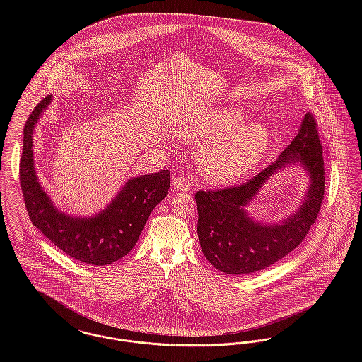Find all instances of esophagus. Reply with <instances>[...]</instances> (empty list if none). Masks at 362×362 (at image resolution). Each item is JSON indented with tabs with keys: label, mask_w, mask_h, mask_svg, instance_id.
I'll list each match as a JSON object with an SVG mask.
<instances>
[{
	"label": "esophagus",
	"mask_w": 362,
	"mask_h": 362,
	"mask_svg": "<svg viewBox=\"0 0 362 362\" xmlns=\"http://www.w3.org/2000/svg\"><path fill=\"white\" fill-rule=\"evenodd\" d=\"M173 187L179 191H189L192 186L186 176H175L173 177Z\"/></svg>",
	"instance_id": "obj_1"
}]
</instances>
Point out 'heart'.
I'll use <instances>...</instances> for the list:
<instances>
[{
    "label": "heart",
    "instance_id": "b5f03b06",
    "mask_svg": "<svg viewBox=\"0 0 362 362\" xmlns=\"http://www.w3.org/2000/svg\"><path fill=\"white\" fill-rule=\"evenodd\" d=\"M247 114L235 107L198 111L176 126L177 136L195 145L198 165L207 180L223 185L250 171L270 144L263 122H245Z\"/></svg>",
    "mask_w": 362,
    "mask_h": 362
}]
</instances>
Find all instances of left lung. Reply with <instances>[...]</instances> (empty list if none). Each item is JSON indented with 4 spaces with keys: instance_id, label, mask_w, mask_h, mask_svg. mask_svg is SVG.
Returning <instances> with one entry per match:
<instances>
[{
    "instance_id": "left-lung-1",
    "label": "left lung",
    "mask_w": 362,
    "mask_h": 362,
    "mask_svg": "<svg viewBox=\"0 0 362 362\" xmlns=\"http://www.w3.org/2000/svg\"><path fill=\"white\" fill-rule=\"evenodd\" d=\"M300 165L310 183L302 205L278 223L258 222L245 209L276 172ZM323 149L310 112L304 115L297 136L276 161L240 186L217 191H198V238L207 260L220 272L243 276L260 272L304 240L315 224L325 195Z\"/></svg>"
}]
</instances>
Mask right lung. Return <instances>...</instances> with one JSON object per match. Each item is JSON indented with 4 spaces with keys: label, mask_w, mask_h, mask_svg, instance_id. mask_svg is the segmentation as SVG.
Listing matches in <instances>:
<instances>
[{
    "label": "right lung",
    "mask_w": 362,
    "mask_h": 362,
    "mask_svg": "<svg viewBox=\"0 0 362 362\" xmlns=\"http://www.w3.org/2000/svg\"><path fill=\"white\" fill-rule=\"evenodd\" d=\"M50 103L52 96H47L37 104L24 127L20 185L28 216L49 240L71 258L92 266L111 264L137 244L152 210L168 194L170 171L129 179L105 209L95 216L64 213L42 187L35 170V126Z\"/></svg>",
    "instance_id": "right-lung-1"
}]
</instances>
